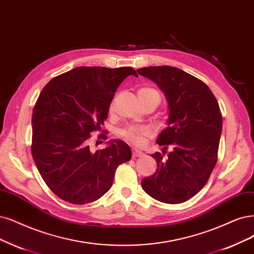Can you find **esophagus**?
<instances>
[{
    "mask_svg": "<svg viewBox=\"0 0 254 254\" xmlns=\"http://www.w3.org/2000/svg\"><path fill=\"white\" fill-rule=\"evenodd\" d=\"M143 153L137 148H133V157H141Z\"/></svg>",
    "mask_w": 254,
    "mask_h": 254,
    "instance_id": "esophagus-1",
    "label": "esophagus"
}]
</instances>
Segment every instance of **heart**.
<instances>
[{
  "instance_id": "1",
  "label": "heart",
  "mask_w": 254,
  "mask_h": 254,
  "mask_svg": "<svg viewBox=\"0 0 254 254\" xmlns=\"http://www.w3.org/2000/svg\"><path fill=\"white\" fill-rule=\"evenodd\" d=\"M139 92L144 93V94H157V95H159L158 91L151 88H143ZM151 135H152V129L147 127H128L122 132V136H124L127 141L132 142L136 145H143L145 143L146 138Z\"/></svg>"
}]
</instances>
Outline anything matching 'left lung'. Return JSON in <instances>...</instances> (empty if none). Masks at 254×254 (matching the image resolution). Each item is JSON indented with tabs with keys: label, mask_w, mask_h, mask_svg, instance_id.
<instances>
[{
	"label": "left lung",
	"mask_w": 254,
	"mask_h": 254,
	"mask_svg": "<svg viewBox=\"0 0 254 254\" xmlns=\"http://www.w3.org/2000/svg\"><path fill=\"white\" fill-rule=\"evenodd\" d=\"M165 95L167 127L159 134L163 153L152 155L157 171L141 181L143 190L163 203H183L198 193L217 163L222 134V114L210 89L192 75L171 65L137 70Z\"/></svg>",
	"instance_id": "8db88e82"
}]
</instances>
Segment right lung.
<instances>
[{
  "mask_svg": "<svg viewBox=\"0 0 254 254\" xmlns=\"http://www.w3.org/2000/svg\"><path fill=\"white\" fill-rule=\"evenodd\" d=\"M128 75L137 73L130 67L74 68L51 79L37 98L32 157L45 183L64 201L82 205L98 200L111 189L118 165L130 160L132 151L121 140H110L95 153L88 144Z\"/></svg>",
  "mask_w": 254,
  "mask_h": 254,
  "instance_id": "obj_1",
  "label": "right lung"
}]
</instances>
